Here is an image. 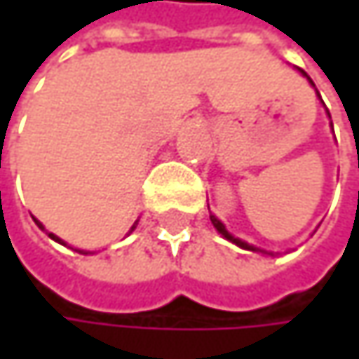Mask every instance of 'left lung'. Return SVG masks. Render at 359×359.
<instances>
[{
	"instance_id": "left-lung-1",
	"label": "left lung",
	"mask_w": 359,
	"mask_h": 359,
	"mask_svg": "<svg viewBox=\"0 0 359 359\" xmlns=\"http://www.w3.org/2000/svg\"><path fill=\"white\" fill-rule=\"evenodd\" d=\"M297 70H299V72H302V74H304V76H306V79L310 81V85H312V87H316V85H314V81H312V79H310V76H308V74H306V72H304L302 68H297ZM328 116H330V114H328ZM210 220H212V224L216 226V231H218V233H220V235H222L224 239L233 241L235 245H239V248H243V250H250V251H262V250H255L253 245L245 243V241H241V239H237V237H233V235H231V233L226 231V226H224V224H222V222H220V220H218V218H216L214 214H210ZM262 253H268V251H262Z\"/></svg>"
}]
</instances>
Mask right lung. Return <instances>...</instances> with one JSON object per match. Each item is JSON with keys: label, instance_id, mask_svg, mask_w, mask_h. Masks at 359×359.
<instances>
[{"label": "right lung", "instance_id": "1", "mask_svg": "<svg viewBox=\"0 0 359 359\" xmlns=\"http://www.w3.org/2000/svg\"><path fill=\"white\" fill-rule=\"evenodd\" d=\"M36 222V226H39V229H43V224H41V222H39V220H35ZM135 226H137V222H135V224H133V229H130V231H135ZM43 231H45V229H43ZM47 235H49V237H51V239H53V241H57V243H64V241H62V239H57V237H55V235H53V233H47ZM64 245H66V243H64Z\"/></svg>", "mask_w": 359, "mask_h": 359}]
</instances>
